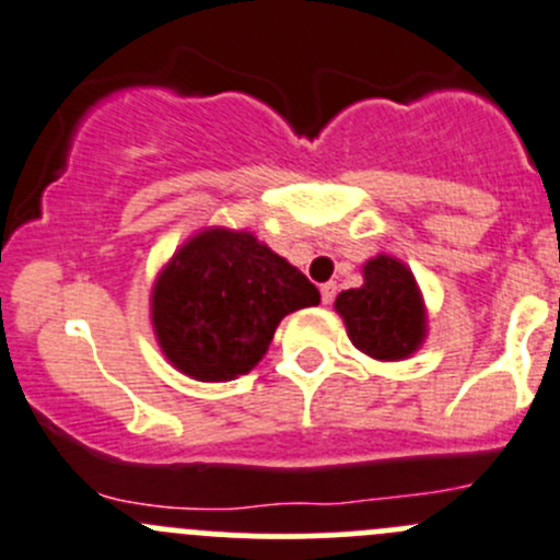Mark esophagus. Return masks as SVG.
I'll return each instance as SVG.
<instances>
[{
  "instance_id": "1",
  "label": "esophagus",
  "mask_w": 560,
  "mask_h": 560,
  "mask_svg": "<svg viewBox=\"0 0 560 560\" xmlns=\"http://www.w3.org/2000/svg\"><path fill=\"white\" fill-rule=\"evenodd\" d=\"M319 295H323L325 306H328V303H334V298H336V284H334V281H328V284L319 287Z\"/></svg>"
}]
</instances>
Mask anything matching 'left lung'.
Instances as JSON below:
<instances>
[{
    "mask_svg": "<svg viewBox=\"0 0 560 560\" xmlns=\"http://www.w3.org/2000/svg\"><path fill=\"white\" fill-rule=\"evenodd\" d=\"M363 284L336 295L347 336L374 361H405L427 339V306L416 276L390 254L363 262Z\"/></svg>",
    "mask_w": 560,
    "mask_h": 560,
    "instance_id": "8db88e82",
    "label": "left lung"
}]
</instances>
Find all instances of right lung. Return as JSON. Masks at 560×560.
<instances>
[{
  "mask_svg": "<svg viewBox=\"0 0 560 560\" xmlns=\"http://www.w3.org/2000/svg\"><path fill=\"white\" fill-rule=\"evenodd\" d=\"M317 303V287L257 235L205 226L155 276L150 319L177 372L226 383L262 361L287 314Z\"/></svg>",
  "mask_w": 560,
  "mask_h": 560,
  "instance_id": "add662e5",
  "label": "right lung"
}]
</instances>
